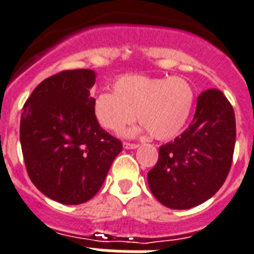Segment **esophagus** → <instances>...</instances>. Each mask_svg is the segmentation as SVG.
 <instances>
[{
	"label": "esophagus",
	"mask_w": 254,
	"mask_h": 254,
	"mask_svg": "<svg viewBox=\"0 0 254 254\" xmlns=\"http://www.w3.org/2000/svg\"><path fill=\"white\" fill-rule=\"evenodd\" d=\"M139 146L138 143H131V142H124V148L127 150H133V148H137Z\"/></svg>",
	"instance_id": "1"
}]
</instances>
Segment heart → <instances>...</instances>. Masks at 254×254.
<instances>
[{"mask_svg":"<svg viewBox=\"0 0 254 254\" xmlns=\"http://www.w3.org/2000/svg\"><path fill=\"white\" fill-rule=\"evenodd\" d=\"M195 102V91L182 77H151L125 74L114 82V93L95 98L94 115L106 130L119 133L131 124L137 112L151 137H176L186 125Z\"/></svg>","mask_w":254,"mask_h":254,"instance_id":"obj_1","label":"heart"}]
</instances>
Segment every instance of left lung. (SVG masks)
<instances>
[{"instance_id":"obj_1","label":"left lung","mask_w":254,"mask_h":254,"mask_svg":"<svg viewBox=\"0 0 254 254\" xmlns=\"http://www.w3.org/2000/svg\"><path fill=\"white\" fill-rule=\"evenodd\" d=\"M235 139L229 99L218 89L204 90L189 127L160 147L147 176L151 192L170 209H189L210 199L229 176Z\"/></svg>"}]
</instances>
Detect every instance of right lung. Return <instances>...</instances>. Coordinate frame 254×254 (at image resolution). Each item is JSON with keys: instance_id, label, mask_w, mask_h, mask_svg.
<instances>
[{"instance_id": "1", "label": "right lung", "mask_w": 254, "mask_h": 254, "mask_svg": "<svg viewBox=\"0 0 254 254\" xmlns=\"http://www.w3.org/2000/svg\"><path fill=\"white\" fill-rule=\"evenodd\" d=\"M94 82L91 69L62 71L42 81L23 106L20 144L29 180L62 204L90 200L123 150L95 119L89 91Z\"/></svg>"}]
</instances>
